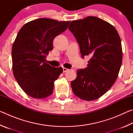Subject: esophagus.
I'll use <instances>...</instances> for the list:
<instances>
[{
    "label": "esophagus",
    "instance_id": "esophagus-1",
    "mask_svg": "<svg viewBox=\"0 0 133 133\" xmlns=\"http://www.w3.org/2000/svg\"><path fill=\"white\" fill-rule=\"evenodd\" d=\"M68 70H69V69H67V68H63V73H65V72H66V71H67Z\"/></svg>",
    "mask_w": 133,
    "mask_h": 133
}]
</instances>
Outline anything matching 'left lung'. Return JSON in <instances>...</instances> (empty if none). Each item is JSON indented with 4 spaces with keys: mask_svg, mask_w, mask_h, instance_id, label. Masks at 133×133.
I'll return each instance as SVG.
<instances>
[{
    "mask_svg": "<svg viewBox=\"0 0 133 133\" xmlns=\"http://www.w3.org/2000/svg\"><path fill=\"white\" fill-rule=\"evenodd\" d=\"M69 29L80 46L82 57H91L86 68L78 69L71 82L74 94L93 101L106 93L115 83L122 63L121 39L114 27L95 16L71 22Z\"/></svg>",
    "mask_w": 133,
    "mask_h": 133,
    "instance_id": "8db88e82",
    "label": "left lung"
}]
</instances>
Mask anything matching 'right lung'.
I'll use <instances>...</instances> for the list:
<instances>
[{
  "mask_svg": "<svg viewBox=\"0 0 133 133\" xmlns=\"http://www.w3.org/2000/svg\"><path fill=\"white\" fill-rule=\"evenodd\" d=\"M70 21L40 18L24 24L12 49L13 75L22 89L34 98H44L53 93L54 82L62 73L61 67L46 63L53 40L67 29Z\"/></svg>",
  "mask_w": 133,
  "mask_h": 133,
  "instance_id": "1",
  "label": "right lung"
}]
</instances>
